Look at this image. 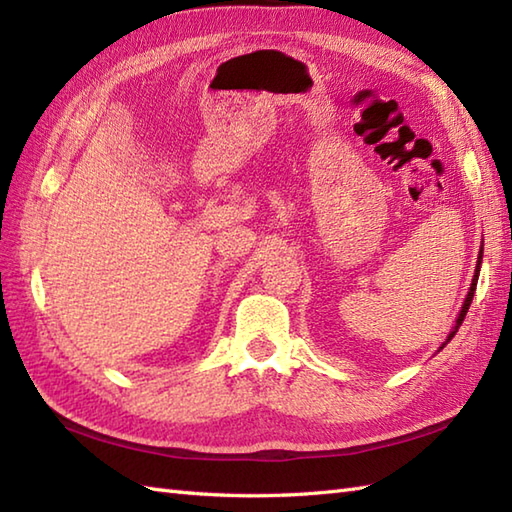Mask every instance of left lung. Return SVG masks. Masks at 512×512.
Instances as JSON below:
<instances>
[{
	"label": "left lung",
	"instance_id": "1",
	"mask_svg": "<svg viewBox=\"0 0 512 512\" xmlns=\"http://www.w3.org/2000/svg\"><path fill=\"white\" fill-rule=\"evenodd\" d=\"M482 250H480V257H477V266H475V275H473V284H471V290H469V295H466V299H464V306H462V310H460V314H458V321H455V328H453V332L447 336V343L453 339L455 336V332H458V328L462 325V321H464V317H466V312H469V308H471V301H473V295H475V286H477V277H480V266H482ZM444 343V345H447ZM442 345V347H444Z\"/></svg>",
	"mask_w": 512,
	"mask_h": 512
}]
</instances>
